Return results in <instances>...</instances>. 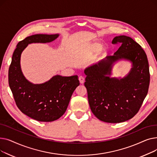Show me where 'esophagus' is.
<instances>
[{
    "instance_id": "1",
    "label": "esophagus",
    "mask_w": 157,
    "mask_h": 157,
    "mask_svg": "<svg viewBox=\"0 0 157 157\" xmlns=\"http://www.w3.org/2000/svg\"><path fill=\"white\" fill-rule=\"evenodd\" d=\"M79 82H80V83H81V84L84 83V82H85V78H84L83 76H79Z\"/></svg>"
}]
</instances>
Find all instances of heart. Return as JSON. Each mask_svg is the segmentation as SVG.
Returning <instances> with one entry per match:
<instances>
[{
	"instance_id": "heart-1",
	"label": "heart",
	"mask_w": 157,
	"mask_h": 157,
	"mask_svg": "<svg viewBox=\"0 0 157 157\" xmlns=\"http://www.w3.org/2000/svg\"><path fill=\"white\" fill-rule=\"evenodd\" d=\"M102 47V44L100 42H96L92 44H90L88 47V51L90 53H95L101 49Z\"/></svg>"
}]
</instances>
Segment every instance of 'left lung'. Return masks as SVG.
Masks as SVG:
<instances>
[{"instance_id": "8db88e82", "label": "left lung", "mask_w": 157, "mask_h": 157, "mask_svg": "<svg viewBox=\"0 0 157 157\" xmlns=\"http://www.w3.org/2000/svg\"><path fill=\"white\" fill-rule=\"evenodd\" d=\"M112 43L121 46L114 55L85 70V86L95 116L102 121L117 123L132 118L138 113L148 92L150 74L146 54L134 39L120 36ZM121 58L133 63L128 76L120 80L107 76L112 63Z\"/></svg>"}]
</instances>
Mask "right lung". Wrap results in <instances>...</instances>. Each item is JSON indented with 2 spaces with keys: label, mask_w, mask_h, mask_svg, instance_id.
<instances>
[{
  "label": "right lung",
  "mask_w": 157,
  "mask_h": 157,
  "mask_svg": "<svg viewBox=\"0 0 157 157\" xmlns=\"http://www.w3.org/2000/svg\"><path fill=\"white\" fill-rule=\"evenodd\" d=\"M58 36L59 34H36L20 41L13 54L8 72L9 85L16 105L23 114L39 121L49 122L60 118L79 81L76 75H56L43 84H32L21 72L20 56L29 44L49 43Z\"/></svg>",
  "instance_id": "obj_1"
}]
</instances>
